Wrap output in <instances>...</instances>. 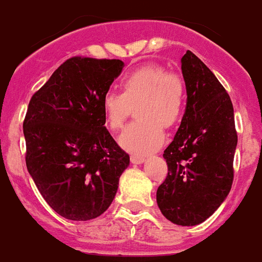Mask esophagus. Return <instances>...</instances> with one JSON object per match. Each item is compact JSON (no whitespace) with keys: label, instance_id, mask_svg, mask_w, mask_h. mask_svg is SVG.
I'll use <instances>...</instances> for the list:
<instances>
[{"label":"esophagus","instance_id":"1","mask_svg":"<svg viewBox=\"0 0 262 262\" xmlns=\"http://www.w3.org/2000/svg\"><path fill=\"white\" fill-rule=\"evenodd\" d=\"M129 160H131V162H133L134 165H141V164H143L144 161H146V158H144V157H141V156H131V158H129Z\"/></svg>","mask_w":262,"mask_h":262}]
</instances>
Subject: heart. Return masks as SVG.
I'll list each match as a JSON object with an SVG mask.
<instances>
[{"instance_id":"heart-1","label":"heart","mask_w":262,"mask_h":262,"mask_svg":"<svg viewBox=\"0 0 262 262\" xmlns=\"http://www.w3.org/2000/svg\"><path fill=\"white\" fill-rule=\"evenodd\" d=\"M121 93L110 92L102 97V114L111 131L123 128L131 105L137 106L139 121L129 125L119 138L124 150L148 154L165 142L162 127L170 128L179 121L184 104V83L177 74L167 73L157 63L144 64L123 77Z\"/></svg>"}]
</instances>
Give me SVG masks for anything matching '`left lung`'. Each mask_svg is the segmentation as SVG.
Wrapping results in <instances>:
<instances>
[{
    "label": "left lung",
    "instance_id": "8db88e82",
    "mask_svg": "<svg viewBox=\"0 0 262 262\" xmlns=\"http://www.w3.org/2000/svg\"><path fill=\"white\" fill-rule=\"evenodd\" d=\"M181 72L187 106L164 151L167 176L157 190V204L171 223L196 226L231 189L238 138L233 102L214 73L190 51L181 58Z\"/></svg>",
    "mask_w": 262,
    "mask_h": 262
}]
</instances>
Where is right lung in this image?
Listing matches in <instances>:
<instances>
[{
	"instance_id": "add662e5",
	"label": "right lung",
	"mask_w": 262,
	"mask_h": 262,
	"mask_svg": "<svg viewBox=\"0 0 262 262\" xmlns=\"http://www.w3.org/2000/svg\"><path fill=\"white\" fill-rule=\"evenodd\" d=\"M120 59L74 56L32 96L24 124L27 169L47 204L69 221L104 214L129 156L105 128L102 97Z\"/></svg>"
}]
</instances>
